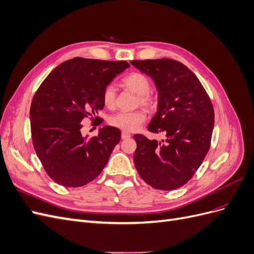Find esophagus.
<instances>
[{"instance_id": "esophagus-1", "label": "esophagus", "mask_w": 254, "mask_h": 254, "mask_svg": "<svg viewBox=\"0 0 254 254\" xmlns=\"http://www.w3.org/2000/svg\"><path fill=\"white\" fill-rule=\"evenodd\" d=\"M131 136V134L130 133H128V132H125V131H123L122 132V139L123 140H126V139H129V137Z\"/></svg>"}]
</instances>
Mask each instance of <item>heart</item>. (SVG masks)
Returning a JSON list of instances; mask_svg holds the SVG:
<instances>
[{
  "label": "heart",
  "mask_w": 254,
  "mask_h": 254,
  "mask_svg": "<svg viewBox=\"0 0 254 254\" xmlns=\"http://www.w3.org/2000/svg\"><path fill=\"white\" fill-rule=\"evenodd\" d=\"M122 83L126 88L133 91L139 95V103L146 109L152 110L158 106L157 96L150 91V79L143 73L132 72L122 79ZM103 103L108 108H113L115 105V88L113 84L106 86L103 91ZM146 120V115L143 110H136L131 112L120 111L109 118V124L117 127L123 131L132 132L139 129Z\"/></svg>",
  "instance_id": "b5f03b06"
}]
</instances>
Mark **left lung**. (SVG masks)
I'll return each instance as SVG.
<instances>
[{
  "instance_id": "left-lung-1",
  "label": "left lung",
  "mask_w": 254,
  "mask_h": 254,
  "mask_svg": "<svg viewBox=\"0 0 254 254\" xmlns=\"http://www.w3.org/2000/svg\"><path fill=\"white\" fill-rule=\"evenodd\" d=\"M158 90V111L148 125L161 141L135 134L133 162L141 178L157 190L184 186L201 165L211 146L214 109L201 82L188 66L168 58L132 60Z\"/></svg>"
}]
</instances>
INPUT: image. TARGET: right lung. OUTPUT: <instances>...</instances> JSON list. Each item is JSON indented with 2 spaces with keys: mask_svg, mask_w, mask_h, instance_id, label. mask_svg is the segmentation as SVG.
<instances>
[{
  "mask_svg": "<svg viewBox=\"0 0 254 254\" xmlns=\"http://www.w3.org/2000/svg\"><path fill=\"white\" fill-rule=\"evenodd\" d=\"M129 64L75 57L59 64L43 80L30 105L35 151L51 179L66 188L86 186L102 173L121 131L105 126L96 136L81 134L84 118L94 125L104 108L103 91Z\"/></svg>",
  "mask_w": 254,
  "mask_h": 254,
  "instance_id": "add662e5",
  "label": "right lung"
}]
</instances>
